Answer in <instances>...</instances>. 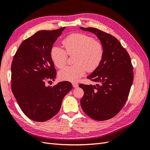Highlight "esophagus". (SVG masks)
Masks as SVG:
<instances>
[{"instance_id": "obj_1", "label": "esophagus", "mask_w": 150, "mask_h": 150, "mask_svg": "<svg viewBox=\"0 0 150 150\" xmlns=\"http://www.w3.org/2000/svg\"><path fill=\"white\" fill-rule=\"evenodd\" d=\"M72 85L73 88H77L79 86V84L77 83H76V82H73V83H72Z\"/></svg>"}]
</instances>
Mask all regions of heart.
<instances>
[{
    "label": "heart",
    "instance_id": "heart-1",
    "mask_svg": "<svg viewBox=\"0 0 150 150\" xmlns=\"http://www.w3.org/2000/svg\"><path fill=\"white\" fill-rule=\"evenodd\" d=\"M65 50L57 45L52 47L50 55L53 63L59 68L66 65L67 53H75L74 65L67 66L59 72V78L62 81H77L82 77L86 69L93 71L99 66L104 55L102 44L95 41L90 36L82 33L69 35L62 40Z\"/></svg>",
    "mask_w": 150,
    "mask_h": 150
}]
</instances>
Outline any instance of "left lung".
I'll return each mask as SVG.
<instances>
[{"label":"left lung","mask_w":150,"mask_h":150,"mask_svg":"<svg viewBox=\"0 0 150 150\" xmlns=\"http://www.w3.org/2000/svg\"><path fill=\"white\" fill-rule=\"evenodd\" d=\"M95 34L104 47L99 66L87 78L95 85L79 84L84 94L81 100L84 112L91 119H111L125 104L133 81L131 59L115 37L94 28H80Z\"/></svg>","instance_id":"1"}]
</instances>
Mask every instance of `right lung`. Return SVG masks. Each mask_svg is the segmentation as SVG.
Returning <instances> with one entry per match:
<instances>
[{
	"instance_id": "add662e5",
	"label": "right lung",
	"mask_w": 150,
	"mask_h": 150,
	"mask_svg": "<svg viewBox=\"0 0 150 150\" xmlns=\"http://www.w3.org/2000/svg\"><path fill=\"white\" fill-rule=\"evenodd\" d=\"M65 28L37 31L21 43L13 59L12 92L22 112L36 122L55 116L63 98L73 88L68 81L52 86L45 84L47 80L56 78L50 51Z\"/></svg>"
}]
</instances>
